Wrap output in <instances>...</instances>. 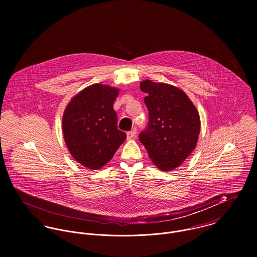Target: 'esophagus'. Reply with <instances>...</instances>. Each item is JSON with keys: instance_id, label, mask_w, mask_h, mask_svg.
<instances>
[{"instance_id": "1", "label": "esophagus", "mask_w": 257, "mask_h": 257, "mask_svg": "<svg viewBox=\"0 0 257 257\" xmlns=\"http://www.w3.org/2000/svg\"><path fill=\"white\" fill-rule=\"evenodd\" d=\"M136 135H137V131L133 130V131L126 133V138H127V140H132V139H134L136 137Z\"/></svg>"}]
</instances>
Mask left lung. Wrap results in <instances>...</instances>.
I'll list each match as a JSON object with an SVG mask.
<instances>
[{
	"label": "left lung",
	"instance_id": "left-lung-1",
	"mask_svg": "<svg viewBox=\"0 0 257 257\" xmlns=\"http://www.w3.org/2000/svg\"><path fill=\"white\" fill-rule=\"evenodd\" d=\"M141 90L147 94L149 120L140 141L160 170H172L196 147L201 125L198 110L183 91L172 85L146 80Z\"/></svg>",
	"mask_w": 257,
	"mask_h": 257
}]
</instances>
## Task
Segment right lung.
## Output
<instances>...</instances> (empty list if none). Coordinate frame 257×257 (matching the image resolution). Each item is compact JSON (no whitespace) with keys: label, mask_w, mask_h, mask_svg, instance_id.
Masks as SVG:
<instances>
[{"label":"right lung","mask_w":257,"mask_h":257,"mask_svg":"<svg viewBox=\"0 0 257 257\" xmlns=\"http://www.w3.org/2000/svg\"><path fill=\"white\" fill-rule=\"evenodd\" d=\"M118 89L94 84L77 94L66 107L63 136L74 159L90 169L108 163L126 139L117 130V116L112 108Z\"/></svg>","instance_id":"right-lung-1"}]
</instances>
